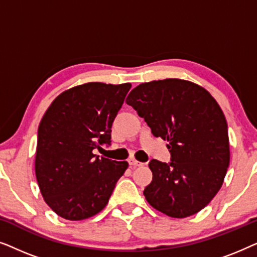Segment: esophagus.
<instances>
[{"label": "esophagus", "instance_id": "1", "mask_svg": "<svg viewBox=\"0 0 257 257\" xmlns=\"http://www.w3.org/2000/svg\"><path fill=\"white\" fill-rule=\"evenodd\" d=\"M128 164H130V166L131 167H138V166H143V163H140V161H138V160H136V159H128Z\"/></svg>", "mask_w": 257, "mask_h": 257}]
</instances>
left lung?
Listing matches in <instances>:
<instances>
[{
  "label": "left lung",
  "mask_w": 257,
  "mask_h": 257,
  "mask_svg": "<svg viewBox=\"0 0 257 257\" xmlns=\"http://www.w3.org/2000/svg\"><path fill=\"white\" fill-rule=\"evenodd\" d=\"M126 103L154 137L167 140L171 163L152 159L144 195L171 217L191 216L212 201L229 166L226 117L208 91L189 80L167 78L135 87Z\"/></svg>",
  "instance_id": "1"
}]
</instances>
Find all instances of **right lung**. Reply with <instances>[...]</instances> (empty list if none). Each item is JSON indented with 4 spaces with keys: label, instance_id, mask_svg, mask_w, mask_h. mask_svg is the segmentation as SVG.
<instances>
[{
    "label": "right lung",
    "instance_id": "1",
    "mask_svg": "<svg viewBox=\"0 0 257 257\" xmlns=\"http://www.w3.org/2000/svg\"><path fill=\"white\" fill-rule=\"evenodd\" d=\"M131 84L86 83L57 96L38 126L35 173L47 205L70 221L107 205L127 161L94 154L111 144V127Z\"/></svg>",
    "mask_w": 257,
    "mask_h": 257
}]
</instances>
